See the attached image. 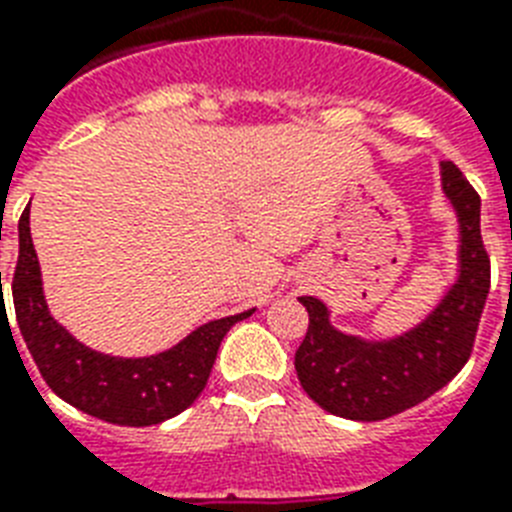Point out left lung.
Listing matches in <instances>:
<instances>
[{
	"instance_id": "left-lung-1",
	"label": "left lung",
	"mask_w": 512,
	"mask_h": 512,
	"mask_svg": "<svg viewBox=\"0 0 512 512\" xmlns=\"http://www.w3.org/2000/svg\"><path fill=\"white\" fill-rule=\"evenodd\" d=\"M444 194L460 220V276L434 313L389 342H363L328 323L321 299L299 297L310 323L294 355L299 384L323 410L350 421H384L429 400L468 363L489 294L481 199L455 162L442 160Z\"/></svg>"
}]
</instances>
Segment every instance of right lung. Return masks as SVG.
<instances>
[{"mask_svg":"<svg viewBox=\"0 0 512 512\" xmlns=\"http://www.w3.org/2000/svg\"><path fill=\"white\" fill-rule=\"evenodd\" d=\"M20 252L12 273L15 318L33 363L57 397L83 413L118 426H155L184 413L205 389L228 328L252 310L191 331L184 342L152 357H110L83 347L54 321L41 292L28 207L18 223Z\"/></svg>","mask_w":512,"mask_h":512,"instance_id":"right-lung-1","label":"right lung"}]
</instances>
